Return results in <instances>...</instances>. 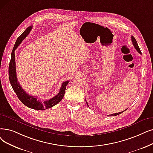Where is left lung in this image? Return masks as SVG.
Listing matches in <instances>:
<instances>
[{"label": "left lung", "mask_w": 153, "mask_h": 153, "mask_svg": "<svg viewBox=\"0 0 153 153\" xmlns=\"http://www.w3.org/2000/svg\"><path fill=\"white\" fill-rule=\"evenodd\" d=\"M131 41H132V44H133L134 47L135 48V49H136V51L139 53V54H141V50H140V49H139V46H138V44H137V43L136 40V39H135L133 36H131ZM85 101H86V100H85ZM86 103H87V104H88V102H86ZM126 110H124V111H122V112H117V113H114V114H112L108 115V116H114L119 115V114H120L123 113V112H124Z\"/></svg>", "instance_id": "obj_1"}]
</instances>
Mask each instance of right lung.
<instances>
[{
	"label": "right lung",
	"instance_id": "add662e5",
	"mask_svg": "<svg viewBox=\"0 0 153 153\" xmlns=\"http://www.w3.org/2000/svg\"><path fill=\"white\" fill-rule=\"evenodd\" d=\"M32 26H30V27L26 29L22 34L17 38L15 43L14 48H13L11 53V59L9 65V77L10 83L13 90L16 92L19 100L25 105L33 109L45 110L53 107V106L56 105L62 100L65 94L66 86L68 84L69 81H68L63 82L58 94L56 95L54 97H52L47 101H41L37 97L30 96L22 88L17 79L14 52L19 45V44L23 41V39H25V37L29 34V33L32 29Z\"/></svg>",
	"mask_w": 153,
	"mask_h": 153
}]
</instances>
